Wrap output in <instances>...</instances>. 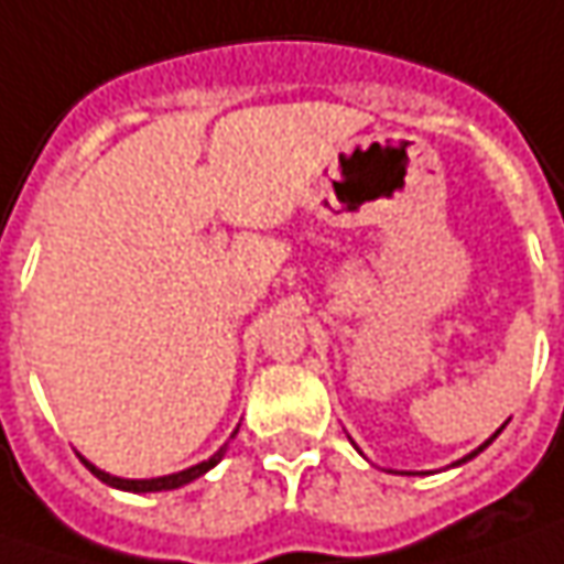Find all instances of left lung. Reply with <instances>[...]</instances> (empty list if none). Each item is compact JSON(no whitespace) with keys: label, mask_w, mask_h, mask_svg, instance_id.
Returning <instances> with one entry per match:
<instances>
[{"label":"left lung","mask_w":564,"mask_h":564,"mask_svg":"<svg viewBox=\"0 0 564 564\" xmlns=\"http://www.w3.org/2000/svg\"><path fill=\"white\" fill-rule=\"evenodd\" d=\"M505 426H508V423H502V429H505ZM502 429H496V432H492V435H489V438H486V442H482L479 448H474V452L467 454V457H460V460H454L452 467H460V464H467V460H474V457H477L479 452H486V448H489V445H492V442L499 438V432H502Z\"/></svg>","instance_id":"1"}]
</instances>
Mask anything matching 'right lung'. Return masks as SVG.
<instances>
[{"label": "right lung", "mask_w": 564, "mask_h": 564, "mask_svg": "<svg viewBox=\"0 0 564 564\" xmlns=\"http://www.w3.org/2000/svg\"><path fill=\"white\" fill-rule=\"evenodd\" d=\"M236 432H239V429H236ZM234 435H230V438H234ZM224 454H227V445H220L217 452L210 454L208 460H202V464H195V467H185V470H180V474H170V477H154V479L112 477V474H107V470L94 467V464H90L87 457H82V454H78V457H82V464H85L94 477L100 479V482H107V486H112V489H122V492H166V489H180V486L192 482V479L205 477L210 467H217V464H220V457H224Z\"/></svg>", "instance_id": "obj_1"}]
</instances>
